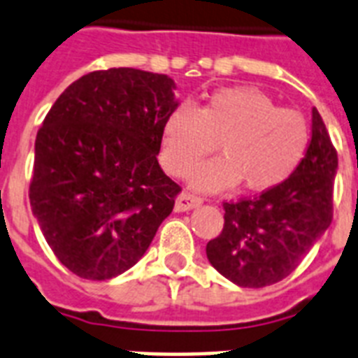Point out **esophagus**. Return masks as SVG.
I'll return each mask as SVG.
<instances>
[{
	"instance_id": "34e87169",
	"label": "esophagus",
	"mask_w": 358,
	"mask_h": 358,
	"mask_svg": "<svg viewBox=\"0 0 358 358\" xmlns=\"http://www.w3.org/2000/svg\"><path fill=\"white\" fill-rule=\"evenodd\" d=\"M204 202V199L202 196H196V194H191V193H182L176 199V206H174V209L176 211H189V209L196 208V206H200Z\"/></svg>"
}]
</instances>
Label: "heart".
Instances as JSON below:
<instances>
[{
	"label": "heart",
	"instance_id": "heart-1",
	"mask_svg": "<svg viewBox=\"0 0 358 358\" xmlns=\"http://www.w3.org/2000/svg\"><path fill=\"white\" fill-rule=\"evenodd\" d=\"M219 143L222 158L200 165L191 176L196 187L220 189L241 182L248 191L283 184L310 147L303 113L280 108L254 88L217 90L194 108L178 104L162 130L159 162L173 176H187Z\"/></svg>",
	"mask_w": 358,
	"mask_h": 358
}]
</instances>
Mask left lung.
I'll list each match as a JSON object with an SVG mask.
<instances>
[{"label": "left lung", "mask_w": 358, "mask_h": 358, "mask_svg": "<svg viewBox=\"0 0 358 358\" xmlns=\"http://www.w3.org/2000/svg\"><path fill=\"white\" fill-rule=\"evenodd\" d=\"M336 167V149L313 108L310 147L294 174L254 199L222 202L224 228L206 246L209 263L248 289L285 280L329 228Z\"/></svg>", "instance_id": "1"}]
</instances>
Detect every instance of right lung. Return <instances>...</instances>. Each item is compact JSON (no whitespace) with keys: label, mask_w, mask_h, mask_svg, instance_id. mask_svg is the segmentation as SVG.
<instances>
[{"label":"right lung","mask_w":358,"mask_h":358,"mask_svg":"<svg viewBox=\"0 0 358 358\" xmlns=\"http://www.w3.org/2000/svg\"><path fill=\"white\" fill-rule=\"evenodd\" d=\"M167 75L92 71L55 101L34 143L29 200L49 248L83 280L138 263L182 191L156 154L174 101Z\"/></svg>","instance_id":"add662e5"}]
</instances>
